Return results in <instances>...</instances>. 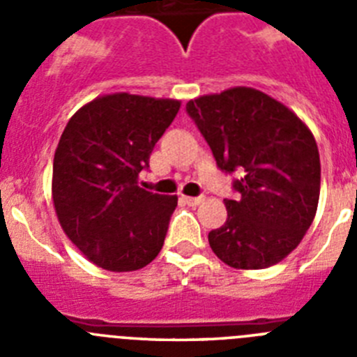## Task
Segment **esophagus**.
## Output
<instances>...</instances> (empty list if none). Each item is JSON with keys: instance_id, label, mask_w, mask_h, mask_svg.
Here are the masks:
<instances>
[{"instance_id": "34e87169", "label": "esophagus", "mask_w": 357, "mask_h": 357, "mask_svg": "<svg viewBox=\"0 0 357 357\" xmlns=\"http://www.w3.org/2000/svg\"><path fill=\"white\" fill-rule=\"evenodd\" d=\"M182 200L188 204V206H200L202 202L206 200L204 197H182Z\"/></svg>"}]
</instances>
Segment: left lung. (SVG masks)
I'll use <instances>...</instances> for the list:
<instances>
[{
  "instance_id": "1",
  "label": "left lung",
  "mask_w": 357,
  "mask_h": 357,
  "mask_svg": "<svg viewBox=\"0 0 357 357\" xmlns=\"http://www.w3.org/2000/svg\"><path fill=\"white\" fill-rule=\"evenodd\" d=\"M218 168L241 169L238 200L225 198L227 222L209 232L225 264L261 270L291 254L311 227L320 198V155L298 116L252 87H232L185 105Z\"/></svg>"
}]
</instances>
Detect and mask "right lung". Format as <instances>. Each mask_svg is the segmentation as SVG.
Instances as JSON below:
<instances>
[{
	"mask_svg": "<svg viewBox=\"0 0 357 357\" xmlns=\"http://www.w3.org/2000/svg\"><path fill=\"white\" fill-rule=\"evenodd\" d=\"M178 100L114 93L78 109L53 159V206L66 236L96 266L134 272L155 259L176 197L139 188V173Z\"/></svg>",
	"mask_w": 357,
	"mask_h": 357,
	"instance_id": "1",
	"label": "right lung"
}]
</instances>
